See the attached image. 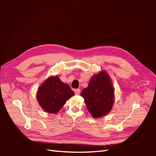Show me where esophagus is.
<instances>
[{
    "label": "esophagus",
    "instance_id": "1",
    "mask_svg": "<svg viewBox=\"0 0 156 156\" xmlns=\"http://www.w3.org/2000/svg\"><path fill=\"white\" fill-rule=\"evenodd\" d=\"M74 92H75V94H79L80 93V90L79 88H77V89H75L74 90Z\"/></svg>",
    "mask_w": 156,
    "mask_h": 156
}]
</instances>
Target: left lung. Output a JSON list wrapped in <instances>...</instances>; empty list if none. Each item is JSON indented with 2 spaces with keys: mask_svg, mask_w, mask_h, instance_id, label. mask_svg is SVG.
Masks as SVG:
<instances>
[{
  "mask_svg": "<svg viewBox=\"0 0 156 156\" xmlns=\"http://www.w3.org/2000/svg\"><path fill=\"white\" fill-rule=\"evenodd\" d=\"M89 112L94 118L108 114L114 103V88L108 74L101 71L92 76L87 88L81 92Z\"/></svg>",
  "mask_w": 156,
  "mask_h": 156,
  "instance_id": "1",
  "label": "left lung"
}]
</instances>
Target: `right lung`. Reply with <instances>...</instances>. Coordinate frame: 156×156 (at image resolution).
Listing matches in <instances>:
<instances>
[{
	"label": "right lung",
	"instance_id": "obj_1",
	"mask_svg": "<svg viewBox=\"0 0 156 156\" xmlns=\"http://www.w3.org/2000/svg\"><path fill=\"white\" fill-rule=\"evenodd\" d=\"M74 92L58 76H51L39 87L37 100L39 105L48 113L55 114L62 108Z\"/></svg>",
	"mask_w": 156,
	"mask_h": 156
}]
</instances>
